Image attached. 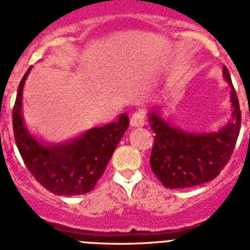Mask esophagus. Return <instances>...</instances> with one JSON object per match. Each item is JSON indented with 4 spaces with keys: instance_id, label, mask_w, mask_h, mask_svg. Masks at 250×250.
<instances>
[{
    "instance_id": "1",
    "label": "esophagus",
    "mask_w": 250,
    "mask_h": 250,
    "mask_svg": "<svg viewBox=\"0 0 250 250\" xmlns=\"http://www.w3.org/2000/svg\"><path fill=\"white\" fill-rule=\"evenodd\" d=\"M145 124V116L141 111H136L132 115H130V125L134 127L143 126Z\"/></svg>"
}]
</instances>
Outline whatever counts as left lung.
<instances>
[{
    "mask_svg": "<svg viewBox=\"0 0 250 250\" xmlns=\"http://www.w3.org/2000/svg\"><path fill=\"white\" fill-rule=\"evenodd\" d=\"M223 75L231 87V120L218 132L190 134L159 118L149 115V124L154 136L150 155L152 173L169 189L190 188L210 182L228 164L239 136L242 114L239 100L230 80L228 68Z\"/></svg>",
    "mask_w": 250,
    "mask_h": 250,
    "instance_id": "obj_1",
    "label": "left lung"
}]
</instances>
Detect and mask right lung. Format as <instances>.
<instances>
[{
  "label": "right lung",
  "instance_id": "add662e5",
  "mask_svg": "<svg viewBox=\"0 0 250 250\" xmlns=\"http://www.w3.org/2000/svg\"><path fill=\"white\" fill-rule=\"evenodd\" d=\"M31 67L19 85L12 112L13 135L17 149L34 178L57 195H81L91 191L103 176L107 163L129 126L121 114L118 121L86 131L74 140L57 145L40 143L23 124L22 89Z\"/></svg>",
  "mask_w": 250,
  "mask_h": 250
}]
</instances>
